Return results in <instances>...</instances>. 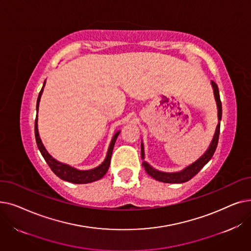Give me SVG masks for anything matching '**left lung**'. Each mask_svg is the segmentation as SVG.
Returning <instances> with one entry per match:
<instances>
[{"instance_id": "left-lung-1", "label": "left lung", "mask_w": 251, "mask_h": 251, "mask_svg": "<svg viewBox=\"0 0 251 251\" xmlns=\"http://www.w3.org/2000/svg\"><path fill=\"white\" fill-rule=\"evenodd\" d=\"M212 85L214 87V94L215 98L217 100V105H218V118H219V124L217 126L216 132L213 138L212 143L208 148V150L205 151V153L201 157V159L197 160L195 163L187 167L186 169H184L181 172L178 173H164L160 172V171H156L153 168H151L148 163L143 162L142 166L146 169L147 173L154 178L157 181L165 182V183H184L189 181L191 178H193L205 166V164L208 163V161L212 159V156L214 155L216 149L218 147V141H219V136H220V121L222 120V101L220 99V92L218 85L215 81H212ZM141 156L143 159V146L141 144Z\"/></svg>"}]
</instances>
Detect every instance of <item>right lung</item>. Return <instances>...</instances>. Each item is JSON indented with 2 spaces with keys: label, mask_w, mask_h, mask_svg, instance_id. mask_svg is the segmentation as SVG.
<instances>
[{
  "label": "right lung",
  "mask_w": 251,
  "mask_h": 251,
  "mask_svg": "<svg viewBox=\"0 0 251 251\" xmlns=\"http://www.w3.org/2000/svg\"><path fill=\"white\" fill-rule=\"evenodd\" d=\"M44 86L45 83L43 85L42 90L39 91V95L37 98V102H36V111H38V102L39 100H41V96L43 94V90H44ZM120 132H117L110 144V148H109V151L107 154V157H105L104 162L98 168L96 169H92L89 171H79L76 170L68 165H65L62 164L58 161H56L54 157H52L45 149L44 144L39 138L38 135V130H37V115H36V119H35V124H34V134H35V140H36V144H37V148L41 151L42 155L44 156L45 161L47 162V164L49 165V167L50 168V170L54 172L59 178H61L62 180L65 181H68L71 183H75V184H85V183H90V182H94L97 180H100V178H102L105 173L108 172L109 167H110V163H111V157H112V152H113V149L115 146V142L116 139Z\"/></svg>",
  "instance_id": "right-lung-1"
}]
</instances>
